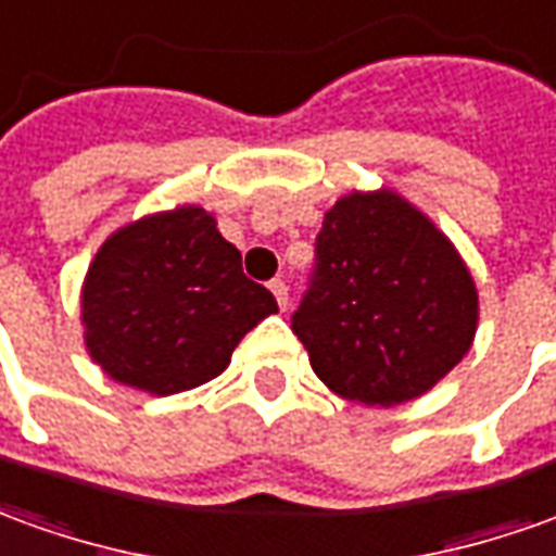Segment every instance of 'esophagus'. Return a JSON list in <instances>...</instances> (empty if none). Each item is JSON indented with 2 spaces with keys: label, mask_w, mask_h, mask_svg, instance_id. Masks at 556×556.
Instances as JSON below:
<instances>
[{
  "label": "esophagus",
  "mask_w": 556,
  "mask_h": 556,
  "mask_svg": "<svg viewBox=\"0 0 556 556\" xmlns=\"http://www.w3.org/2000/svg\"><path fill=\"white\" fill-rule=\"evenodd\" d=\"M269 290H271V293H275V300H278V308L285 312L287 302H290V293H287L285 278H275V281H269Z\"/></svg>",
  "instance_id": "34e87169"
}]
</instances>
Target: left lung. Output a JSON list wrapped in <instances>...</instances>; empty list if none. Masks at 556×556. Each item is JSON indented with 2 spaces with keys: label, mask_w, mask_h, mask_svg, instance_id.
<instances>
[{
  "label": "left lung",
  "mask_w": 556,
  "mask_h": 556,
  "mask_svg": "<svg viewBox=\"0 0 556 556\" xmlns=\"http://www.w3.org/2000/svg\"><path fill=\"white\" fill-rule=\"evenodd\" d=\"M478 293L454 244L396 193H351L324 217L290 327L317 378L366 405L415 400L469 351Z\"/></svg>",
  "instance_id": "8db88e82"
}]
</instances>
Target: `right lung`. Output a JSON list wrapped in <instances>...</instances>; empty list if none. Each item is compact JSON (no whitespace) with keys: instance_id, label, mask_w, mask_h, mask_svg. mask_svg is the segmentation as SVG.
I'll list each match as a JSON object with an SVG mask.
<instances>
[{"instance_id":"1","label":"right lung","mask_w":556,"mask_h":556,"mask_svg":"<svg viewBox=\"0 0 556 556\" xmlns=\"http://www.w3.org/2000/svg\"><path fill=\"white\" fill-rule=\"evenodd\" d=\"M278 312L208 212L181 205L117 229L84 281L80 315L90 357L156 396L212 381L248 329Z\"/></svg>"}]
</instances>
